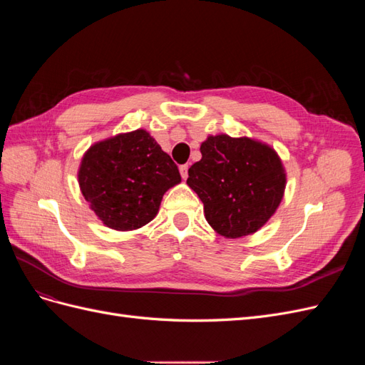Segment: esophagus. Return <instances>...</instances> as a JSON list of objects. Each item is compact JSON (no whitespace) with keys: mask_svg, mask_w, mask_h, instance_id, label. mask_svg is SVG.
Listing matches in <instances>:
<instances>
[{"mask_svg":"<svg viewBox=\"0 0 365 365\" xmlns=\"http://www.w3.org/2000/svg\"><path fill=\"white\" fill-rule=\"evenodd\" d=\"M180 173L182 176V180H187V176H189V164L180 165Z\"/></svg>","mask_w":365,"mask_h":365,"instance_id":"1","label":"esophagus"}]
</instances>
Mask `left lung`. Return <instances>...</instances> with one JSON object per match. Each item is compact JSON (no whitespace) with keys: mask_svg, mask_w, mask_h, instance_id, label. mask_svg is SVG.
<instances>
[{"mask_svg":"<svg viewBox=\"0 0 365 365\" xmlns=\"http://www.w3.org/2000/svg\"><path fill=\"white\" fill-rule=\"evenodd\" d=\"M201 153L187 184L202 201L210 227L227 239L256 233L284 195L286 172L277 152L259 140L219 134L202 141Z\"/></svg>","mask_w":365,"mask_h":365,"instance_id":"left-lung-1","label":"left lung"}]
</instances>
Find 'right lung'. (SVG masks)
I'll return each instance as SVG.
<instances>
[{"label": "right lung", "mask_w": 365, "mask_h": 365, "mask_svg": "<svg viewBox=\"0 0 365 365\" xmlns=\"http://www.w3.org/2000/svg\"><path fill=\"white\" fill-rule=\"evenodd\" d=\"M77 180L106 227L130 231L157 216L163 195L181 182V175L155 138L137 129L94 143L83 153Z\"/></svg>", "instance_id": "obj_1"}]
</instances>
